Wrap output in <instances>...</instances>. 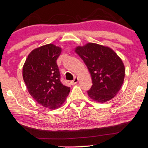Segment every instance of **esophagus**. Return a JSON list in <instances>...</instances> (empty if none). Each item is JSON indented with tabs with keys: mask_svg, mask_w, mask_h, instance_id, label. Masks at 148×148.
<instances>
[{
	"mask_svg": "<svg viewBox=\"0 0 148 148\" xmlns=\"http://www.w3.org/2000/svg\"><path fill=\"white\" fill-rule=\"evenodd\" d=\"M78 81H79L78 77H75L74 79L71 82V83L72 85H75V84H77V83H78Z\"/></svg>",
	"mask_w": 148,
	"mask_h": 148,
	"instance_id": "34e87169",
	"label": "esophagus"
}]
</instances>
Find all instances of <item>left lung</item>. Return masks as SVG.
<instances>
[{
    "label": "left lung",
    "instance_id": "obj_1",
    "mask_svg": "<svg viewBox=\"0 0 148 148\" xmlns=\"http://www.w3.org/2000/svg\"><path fill=\"white\" fill-rule=\"evenodd\" d=\"M75 52L87 65L92 85L87 91L93 101L106 103L113 99L123 84L124 63L110 47L95 43L78 46Z\"/></svg>",
    "mask_w": 148,
    "mask_h": 148
}]
</instances>
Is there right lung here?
I'll use <instances>...</instances> for the list:
<instances>
[{"label": "right lung", "instance_id": "1", "mask_svg": "<svg viewBox=\"0 0 148 148\" xmlns=\"http://www.w3.org/2000/svg\"><path fill=\"white\" fill-rule=\"evenodd\" d=\"M61 48L49 44L32 51L25 61L22 75L28 90L37 103L56 109L64 103L70 87L63 85L56 61Z\"/></svg>", "mask_w": 148, "mask_h": 148}]
</instances>
